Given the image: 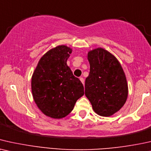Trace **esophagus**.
<instances>
[{"label":"esophagus","instance_id":"34e87169","mask_svg":"<svg viewBox=\"0 0 151 151\" xmlns=\"http://www.w3.org/2000/svg\"><path fill=\"white\" fill-rule=\"evenodd\" d=\"M79 79H80V81H81V83L84 85V79H83V77H80Z\"/></svg>","mask_w":151,"mask_h":151}]
</instances>
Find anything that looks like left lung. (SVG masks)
<instances>
[{"mask_svg": "<svg viewBox=\"0 0 151 151\" xmlns=\"http://www.w3.org/2000/svg\"><path fill=\"white\" fill-rule=\"evenodd\" d=\"M90 73L85 81V94L94 111L109 116L121 109L128 97V85L121 64L103 48L88 54Z\"/></svg>", "mask_w": 151, "mask_h": 151, "instance_id": "1", "label": "left lung"}]
</instances>
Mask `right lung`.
Returning <instances> with one entry per match:
<instances>
[{"instance_id": "obj_1", "label": "right lung", "mask_w": 151, "mask_h": 151, "mask_svg": "<svg viewBox=\"0 0 151 151\" xmlns=\"http://www.w3.org/2000/svg\"><path fill=\"white\" fill-rule=\"evenodd\" d=\"M72 49L57 46L39 61L32 77V92L43 114L61 119L70 114L76 101L84 94L83 86L67 65Z\"/></svg>"}]
</instances>
